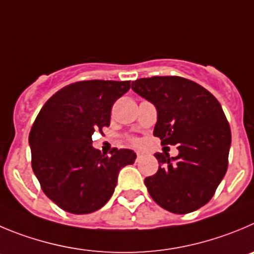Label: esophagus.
Wrapping results in <instances>:
<instances>
[{
  "instance_id": "obj_1",
  "label": "esophagus",
  "mask_w": 254,
  "mask_h": 254,
  "mask_svg": "<svg viewBox=\"0 0 254 254\" xmlns=\"http://www.w3.org/2000/svg\"><path fill=\"white\" fill-rule=\"evenodd\" d=\"M135 153H136V162H139L140 159H143L144 155H145V153H144V151H140V150L135 151Z\"/></svg>"
}]
</instances>
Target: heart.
<instances>
[{
  "instance_id": "b5f03b06",
  "label": "heart",
  "mask_w": 254,
  "mask_h": 254,
  "mask_svg": "<svg viewBox=\"0 0 254 254\" xmlns=\"http://www.w3.org/2000/svg\"><path fill=\"white\" fill-rule=\"evenodd\" d=\"M130 143H131V144H138L139 141H138V139H136V138H130Z\"/></svg>"
}]
</instances>
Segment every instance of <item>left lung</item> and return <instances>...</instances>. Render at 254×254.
Wrapping results in <instances>:
<instances>
[{"instance_id": "1", "label": "left lung", "mask_w": 254, "mask_h": 254, "mask_svg": "<svg viewBox=\"0 0 254 254\" xmlns=\"http://www.w3.org/2000/svg\"><path fill=\"white\" fill-rule=\"evenodd\" d=\"M131 89L155 105L154 136L179 154H154L159 169L145 178L156 204L177 214L209 202L228 168L231 127L219 101L203 86L181 76H153L132 81Z\"/></svg>"}]
</instances>
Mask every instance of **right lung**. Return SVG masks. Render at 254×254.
I'll use <instances>...</instances> for the list:
<instances>
[{
    "label": "right lung",
    "instance_id": "add662e5",
    "mask_svg": "<svg viewBox=\"0 0 254 254\" xmlns=\"http://www.w3.org/2000/svg\"><path fill=\"white\" fill-rule=\"evenodd\" d=\"M130 81L89 80L59 90L31 127V164L44 193L61 209L89 214L113 195L120 169L136 154L113 148L110 155L92 146V134L110 125L111 108Z\"/></svg>",
    "mask_w": 254,
    "mask_h": 254
}]
</instances>
